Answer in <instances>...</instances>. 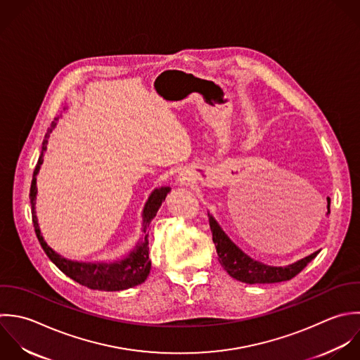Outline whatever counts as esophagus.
Wrapping results in <instances>:
<instances>
[{
    "instance_id": "obj_1",
    "label": "esophagus",
    "mask_w": 360,
    "mask_h": 360,
    "mask_svg": "<svg viewBox=\"0 0 360 360\" xmlns=\"http://www.w3.org/2000/svg\"><path fill=\"white\" fill-rule=\"evenodd\" d=\"M189 179H191V178H189V174H188L186 171H182V172L179 174V181H181V182L185 184V182H188Z\"/></svg>"
}]
</instances>
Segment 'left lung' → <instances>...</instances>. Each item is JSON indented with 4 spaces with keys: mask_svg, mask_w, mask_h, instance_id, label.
Here are the masks:
<instances>
[{
    "mask_svg": "<svg viewBox=\"0 0 360 360\" xmlns=\"http://www.w3.org/2000/svg\"><path fill=\"white\" fill-rule=\"evenodd\" d=\"M209 224L213 234V243L216 245V252L219 255V262L223 269L236 281L248 285H262V283H278L295 278L302 272L309 262H311L320 251L299 259L290 265L285 266H271L261 261H257L247 255L231 238L224 233L217 220L207 212Z\"/></svg>",
    "mask_w": 360,
    "mask_h": 360,
    "instance_id": "1",
    "label": "left lung"
}]
</instances>
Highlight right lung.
Masks as SVG:
<instances>
[{"label":"right lung","mask_w":360,"mask_h":360,"mask_svg":"<svg viewBox=\"0 0 360 360\" xmlns=\"http://www.w3.org/2000/svg\"><path fill=\"white\" fill-rule=\"evenodd\" d=\"M67 108H64L65 110ZM61 117L54 119L51 126L47 129V133L44 136L43 144H41V153L37 161V165L33 172L32 185H30V205H32V220L34 233L37 236V240L49 257V259L68 278L78 282L82 286H86L92 290H102V292H119L126 290L130 288H134L137 285H141L146 282L150 271H151V261L148 255V226L155 217L158 209L161 207L162 202L165 200L167 195L171 192L169 186H161L155 188L147 198L144 207L141 210V234L136 245L124 254L122 258L117 259H108V261H95V262H85V261H72L67 259L58 252H56L41 236L37 216H36V196H37V174L40 171V167L43 164V154L47 150V139L50 137V133L54 130L57 120Z\"/></svg>","instance_id":"1"}]
</instances>
